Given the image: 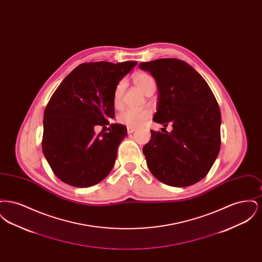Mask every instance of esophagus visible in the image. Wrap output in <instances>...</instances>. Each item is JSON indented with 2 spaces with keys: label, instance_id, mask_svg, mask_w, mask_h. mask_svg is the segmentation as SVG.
<instances>
[{
  "label": "esophagus",
  "instance_id": "obj_1",
  "mask_svg": "<svg viewBox=\"0 0 262 262\" xmlns=\"http://www.w3.org/2000/svg\"><path fill=\"white\" fill-rule=\"evenodd\" d=\"M126 129H127V134H133L134 132H136V130H137V128H136V127H130V126H127V127H126Z\"/></svg>",
  "mask_w": 262,
  "mask_h": 262
}]
</instances>
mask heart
I'll use <instances>...</instances> for the list:
<instances>
[{
  "label": "heart",
  "instance_id": "b5f03b06",
  "mask_svg": "<svg viewBox=\"0 0 262 262\" xmlns=\"http://www.w3.org/2000/svg\"><path fill=\"white\" fill-rule=\"evenodd\" d=\"M134 82L140 88L145 94L150 89L156 88V81L147 73L139 72L133 76ZM125 83L124 81H120L114 90L113 94V104L116 108H119L122 105V99L124 94ZM149 110H137V109H125L118 116V122L122 125L137 127L143 124L150 117Z\"/></svg>",
  "mask_w": 262,
  "mask_h": 262
}]
</instances>
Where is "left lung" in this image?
<instances>
[{"label":"left lung","instance_id":"obj_1","mask_svg":"<svg viewBox=\"0 0 262 262\" xmlns=\"http://www.w3.org/2000/svg\"><path fill=\"white\" fill-rule=\"evenodd\" d=\"M158 86L153 121L172 132L151 130L142 152L152 174L172 187L191 186L208 174L221 145V113L205 79L178 59L140 62Z\"/></svg>","mask_w":262,"mask_h":262}]
</instances>
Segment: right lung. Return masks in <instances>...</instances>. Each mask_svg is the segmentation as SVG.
<instances>
[{"label": "right lung", "mask_w": 262, "mask_h": 262, "mask_svg": "<svg viewBox=\"0 0 262 262\" xmlns=\"http://www.w3.org/2000/svg\"><path fill=\"white\" fill-rule=\"evenodd\" d=\"M137 62H84L67 75L44 112L42 150L52 171L76 187L94 186L114 167L126 126L111 124L109 133L94 132L115 117L114 90Z\"/></svg>", "instance_id": "right-lung-1"}]
</instances>
